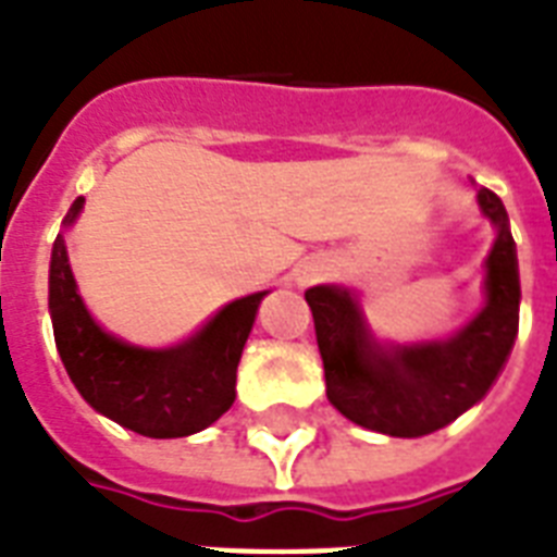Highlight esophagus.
<instances>
[{"instance_id": "obj_1", "label": "esophagus", "mask_w": 557, "mask_h": 557, "mask_svg": "<svg viewBox=\"0 0 557 557\" xmlns=\"http://www.w3.org/2000/svg\"><path fill=\"white\" fill-rule=\"evenodd\" d=\"M323 274H326V265H323L321 260H304L300 265H297L295 280H297V286H309V283H318Z\"/></svg>"}]
</instances>
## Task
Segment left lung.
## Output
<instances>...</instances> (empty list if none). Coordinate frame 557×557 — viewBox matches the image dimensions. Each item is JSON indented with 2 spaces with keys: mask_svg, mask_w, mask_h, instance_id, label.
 <instances>
[{
  "mask_svg": "<svg viewBox=\"0 0 557 557\" xmlns=\"http://www.w3.org/2000/svg\"><path fill=\"white\" fill-rule=\"evenodd\" d=\"M476 199L497 227V239L485 260V306L454 338L381 347L352 292L338 286L306 292L326 396L349 422L401 440L424 436L474 407L500 375L518 338V251L503 201L485 187Z\"/></svg>",
  "mask_w": 557,
  "mask_h": 557,
  "instance_id": "1",
  "label": "left lung"
}]
</instances>
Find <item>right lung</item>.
Returning a JSON list of instances; mask_svg holds the SVG:
<instances>
[{"label": "right lung", "instance_id": "obj_1", "mask_svg": "<svg viewBox=\"0 0 557 557\" xmlns=\"http://www.w3.org/2000/svg\"><path fill=\"white\" fill-rule=\"evenodd\" d=\"M83 196L65 213L72 225ZM269 292L219 309L196 335L168 349L133 347L109 335L77 295L63 234H57L48 271V309L65 372L98 413L150 440H178L205 431L236 398V367Z\"/></svg>", "mask_w": 557, "mask_h": 557}]
</instances>
